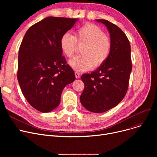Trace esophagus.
Masks as SVG:
<instances>
[{
  "instance_id": "obj_1",
  "label": "esophagus",
  "mask_w": 157,
  "mask_h": 157,
  "mask_svg": "<svg viewBox=\"0 0 157 157\" xmlns=\"http://www.w3.org/2000/svg\"><path fill=\"white\" fill-rule=\"evenodd\" d=\"M75 76H76V78H80V74L78 72H75Z\"/></svg>"
}]
</instances>
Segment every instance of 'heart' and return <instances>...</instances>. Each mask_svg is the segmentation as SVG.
I'll list each match as a JSON object with an SVG mask.
<instances>
[{
	"label": "heart",
	"mask_w": 157,
	"mask_h": 157,
	"mask_svg": "<svg viewBox=\"0 0 157 157\" xmlns=\"http://www.w3.org/2000/svg\"><path fill=\"white\" fill-rule=\"evenodd\" d=\"M84 44L82 55L74 57L69 61L71 67L76 71L83 72L98 67L108 59L111 50V41L104 32L92 23H87L79 28L74 37L70 33L64 34L60 40V48L69 58L76 52L77 42Z\"/></svg>",
	"instance_id": "obj_1"
}]
</instances>
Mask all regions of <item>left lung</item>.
Returning a JSON list of instances; mask_svg holds the SVG:
<instances>
[{
    "mask_svg": "<svg viewBox=\"0 0 157 157\" xmlns=\"http://www.w3.org/2000/svg\"><path fill=\"white\" fill-rule=\"evenodd\" d=\"M108 29L111 41L108 59L90 74L81 76L85 88L80 102L90 112L101 113L117 106L124 98L132 71L130 45L125 33L105 20H96Z\"/></svg>",
    "mask_w": 157,
    "mask_h": 157,
    "instance_id": "1",
    "label": "left lung"
}]
</instances>
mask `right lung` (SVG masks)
I'll use <instances>...</instances> for the list:
<instances>
[{
	"label": "right lung",
	"instance_id": "right-lung-1",
	"mask_svg": "<svg viewBox=\"0 0 157 157\" xmlns=\"http://www.w3.org/2000/svg\"><path fill=\"white\" fill-rule=\"evenodd\" d=\"M78 20L49 16L31 26L23 37L18 81L28 102L42 113L57 108L63 88L76 79L62 56L60 40Z\"/></svg>",
	"mask_w": 157,
	"mask_h": 157
}]
</instances>
